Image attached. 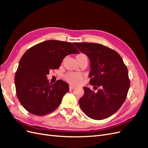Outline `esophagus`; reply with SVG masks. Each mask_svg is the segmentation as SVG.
<instances>
[{"label":"esophagus","mask_w":148,"mask_h":148,"mask_svg":"<svg viewBox=\"0 0 148 148\" xmlns=\"http://www.w3.org/2000/svg\"><path fill=\"white\" fill-rule=\"evenodd\" d=\"M69 88H70V90H73V89H75V88H76V87H75V86H71V85H70Z\"/></svg>","instance_id":"34e87169"}]
</instances>
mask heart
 <instances>
[{"mask_svg": "<svg viewBox=\"0 0 148 148\" xmlns=\"http://www.w3.org/2000/svg\"><path fill=\"white\" fill-rule=\"evenodd\" d=\"M65 78L69 83L71 84H78L81 82L83 79L82 74L77 72H70L66 73Z\"/></svg>", "mask_w": 148, "mask_h": 148, "instance_id": "1", "label": "heart"}]
</instances>
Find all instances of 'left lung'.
Listing matches in <instances>:
<instances>
[{"label": "left lung", "mask_w": 148, "mask_h": 148, "mask_svg": "<svg viewBox=\"0 0 148 148\" xmlns=\"http://www.w3.org/2000/svg\"><path fill=\"white\" fill-rule=\"evenodd\" d=\"M90 60L89 83L95 92L84 87L79 104L89 118L103 120L115 114L127 98L130 81L127 66L119 53L100 44L74 42Z\"/></svg>", "instance_id": "8db88e82"}]
</instances>
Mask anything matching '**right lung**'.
Returning <instances> with one entry per match:
<instances>
[{"label":"right lung","mask_w":148,"mask_h":148,"mask_svg":"<svg viewBox=\"0 0 148 148\" xmlns=\"http://www.w3.org/2000/svg\"><path fill=\"white\" fill-rule=\"evenodd\" d=\"M78 53L71 42L57 40L42 42L26 51L15 73V84L18 99L26 110L44 115L60 105L69 84L61 79L49 83L47 75L59 69L66 56Z\"/></svg>","instance_id":"1"}]
</instances>
